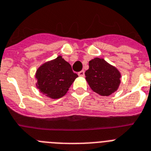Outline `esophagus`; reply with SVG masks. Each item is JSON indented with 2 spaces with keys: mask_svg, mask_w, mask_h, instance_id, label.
Masks as SVG:
<instances>
[{
  "mask_svg": "<svg viewBox=\"0 0 151 151\" xmlns=\"http://www.w3.org/2000/svg\"><path fill=\"white\" fill-rule=\"evenodd\" d=\"M78 75L80 77H83L84 76V70H81V71L78 72Z\"/></svg>",
  "mask_w": 151,
  "mask_h": 151,
  "instance_id": "esophagus-1",
  "label": "esophagus"
}]
</instances>
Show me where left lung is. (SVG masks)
<instances>
[{
    "mask_svg": "<svg viewBox=\"0 0 151 151\" xmlns=\"http://www.w3.org/2000/svg\"><path fill=\"white\" fill-rule=\"evenodd\" d=\"M85 76L90 87L101 96L112 94L121 83L120 71L103 58H96L90 60Z\"/></svg>",
    "mask_w": 151,
    "mask_h": 151,
    "instance_id": "1",
    "label": "left lung"
}]
</instances>
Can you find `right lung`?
<instances>
[{"label": "right lung", "mask_w": 151, "mask_h": 151, "mask_svg": "<svg viewBox=\"0 0 151 151\" xmlns=\"http://www.w3.org/2000/svg\"><path fill=\"white\" fill-rule=\"evenodd\" d=\"M71 66L61 56L50 60L37 70L35 78L39 91L51 99H58L67 93L74 80L78 78Z\"/></svg>", "instance_id": "1"}]
</instances>
